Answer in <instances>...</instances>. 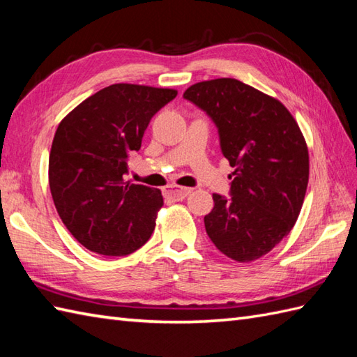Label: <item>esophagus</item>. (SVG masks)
Listing matches in <instances>:
<instances>
[{
	"mask_svg": "<svg viewBox=\"0 0 357 357\" xmlns=\"http://www.w3.org/2000/svg\"><path fill=\"white\" fill-rule=\"evenodd\" d=\"M192 193V188L188 187H178V185H169L164 190V195L167 196V198L170 199H174V201H181L187 198L188 195Z\"/></svg>",
	"mask_w": 357,
	"mask_h": 357,
	"instance_id": "34e87169",
	"label": "esophagus"
}]
</instances>
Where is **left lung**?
Here are the masks:
<instances>
[{
    "mask_svg": "<svg viewBox=\"0 0 357 357\" xmlns=\"http://www.w3.org/2000/svg\"><path fill=\"white\" fill-rule=\"evenodd\" d=\"M184 98L218 127L222 155L234 167L230 198L213 195L204 218L219 252L238 262L267 255L298 219L308 185V149L285 105L233 78L196 82Z\"/></svg>",
    "mask_w": 357,
    "mask_h": 357,
    "instance_id": "obj_1",
    "label": "left lung"
}]
</instances>
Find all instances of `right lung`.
Listing matches in <instances>:
<instances>
[{"label":"right lung","instance_id":"add662e5","mask_svg":"<svg viewBox=\"0 0 357 357\" xmlns=\"http://www.w3.org/2000/svg\"><path fill=\"white\" fill-rule=\"evenodd\" d=\"M176 95L112 84L59 123L49 156L50 193L67 230L90 252L130 255L153 233L161 190L126 181L127 159L141 149L150 119Z\"/></svg>","mask_w":357,"mask_h":357}]
</instances>
